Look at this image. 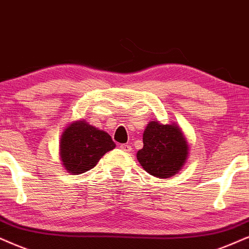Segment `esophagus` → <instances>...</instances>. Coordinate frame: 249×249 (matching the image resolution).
Listing matches in <instances>:
<instances>
[{
	"instance_id": "1",
	"label": "esophagus",
	"mask_w": 249,
	"mask_h": 249,
	"mask_svg": "<svg viewBox=\"0 0 249 249\" xmlns=\"http://www.w3.org/2000/svg\"><path fill=\"white\" fill-rule=\"evenodd\" d=\"M119 148H121V149L124 153H131L132 152V147L130 146V144H121Z\"/></svg>"
}]
</instances>
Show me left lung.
Returning <instances> with one entry per match:
<instances>
[{
    "label": "left lung",
    "instance_id": "1",
    "mask_svg": "<svg viewBox=\"0 0 249 249\" xmlns=\"http://www.w3.org/2000/svg\"><path fill=\"white\" fill-rule=\"evenodd\" d=\"M142 140L143 147L137 153V160L154 177H174L186 163L190 146L176 123L162 124L153 119L144 128Z\"/></svg>",
    "mask_w": 249,
    "mask_h": 249
}]
</instances>
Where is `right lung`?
Returning a JSON list of instances; mask_svg holds the SVG:
<instances>
[{
	"label": "right lung",
	"instance_id": "add662e5",
	"mask_svg": "<svg viewBox=\"0 0 249 249\" xmlns=\"http://www.w3.org/2000/svg\"><path fill=\"white\" fill-rule=\"evenodd\" d=\"M116 147L107 132L88 124L74 121L63 131L59 140V156L67 172L81 175L93 169L106 153Z\"/></svg>",
	"mask_w": 249,
	"mask_h": 249
}]
</instances>
